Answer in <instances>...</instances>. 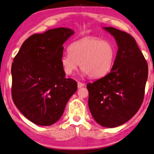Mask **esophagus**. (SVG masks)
<instances>
[{
	"label": "esophagus",
	"mask_w": 154,
	"mask_h": 154,
	"mask_svg": "<svg viewBox=\"0 0 154 154\" xmlns=\"http://www.w3.org/2000/svg\"><path fill=\"white\" fill-rule=\"evenodd\" d=\"M85 85V84H84L82 82H77V87H78V88L83 87Z\"/></svg>",
	"instance_id": "1"
}]
</instances>
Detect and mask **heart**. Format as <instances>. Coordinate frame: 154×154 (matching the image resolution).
I'll return each mask as SVG.
<instances>
[{
  "label": "heart",
  "instance_id": "heart-1",
  "mask_svg": "<svg viewBox=\"0 0 154 154\" xmlns=\"http://www.w3.org/2000/svg\"><path fill=\"white\" fill-rule=\"evenodd\" d=\"M68 51L60 58L65 73L72 75L79 63L84 72L92 78L109 72L116 56V48L112 42L97 37H85L74 42Z\"/></svg>",
  "mask_w": 154,
  "mask_h": 154
}]
</instances>
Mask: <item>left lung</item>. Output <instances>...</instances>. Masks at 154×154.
Returning <instances> with one entry per match:
<instances>
[{
  "mask_svg": "<svg viewBox=\"0 0 154 154\" xmlns=\"http://www.w3.org/2000/svg\"><path fill=\"white\" fill-rule=\"evenodd\" d=\"M114 36L118 50L111 70L89 83L88 105L100 125L112 128L130 120L143 102L148 65L134 38L116 28L103 27Z\"/></svg>",
  "mask_w": 154,
  "mask_h": 154,
  "instance_id": "left-lung-1",
  "label": "left lung"
}]
</instances>
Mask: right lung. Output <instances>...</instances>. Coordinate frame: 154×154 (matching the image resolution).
Returning <instances> with one entry per match:
<instances>
[{
  "instance_id": "1",
  "label": "right lung",
  "mask_w": 154,
  "mask_h": 154,
  "mask_svg": "<svg viewBox=\"0 0 154 154\" xmlns=\"http://www.w3.org/2000/svg\"><path fill=\"white\" fill-rule=\"evenodd\" d=\"M75 34L56 28L24 41L12 65V97L22 114L33 123L50 126L61 118L77 82L65 78L60 63L63 45Z\"/></svg>"
}]
</instances>
